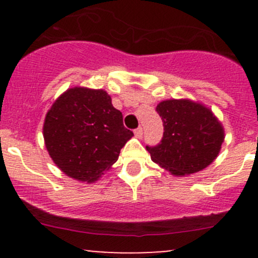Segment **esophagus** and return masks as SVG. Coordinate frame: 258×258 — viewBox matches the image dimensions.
<instances>
[{
    "label": "esophagus",
    "instance_id": "esophagus-1",
    "mask_svg": "<svg viewBox=\"0 0 258 258\" xmlns=\"http://www.w3.org/2000/svg\"><path fill=\"white\" fill-rule=\"evenodd\" d=\"M135 136L137 138H142V136H143V128H142V127H138L137 130H135Z\"/></svg>",
    "mask_w": 258,
    "mask_h": 258
}]
</instances>
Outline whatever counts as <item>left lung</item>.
Masks as SVG:
<instances>
[{
  "label": "left lung",
  "instance_id": "left-lung-1",
  "mask_svg": "<svg viewBox=\"0 0 258 258\" xmlns=\"http://www.w3.org/2000/svg\"><path fill=\"white\" fill-rule=\"evenodd\" d=\"M156 111L164 137L156 147H147L150 158L172 176L199 172L214 162L224 141V128L210 108L195 100L166 99Z\"/></svg>",
  "mask_w": 258,
  "mask_h": 258
}]
</instances>
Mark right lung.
<instances>
[{
	"label": "right lung",
	"mask_w": 258,
	"mask_h": 258,
	"mask_svg": "<svg viewBox=\"0 0 258 258\" xmlns=\"http://www.w3.org/2000/svg\"><path fill=\"white\" fill-rule=\"evenodd\" d=\"M42 130L55 166L86 183L97 182L111 168L133 136L106 91L81 86L68 88L54 100Z\"/></svg>",
	"instance_id": "obj_1"
}]
</instances>
